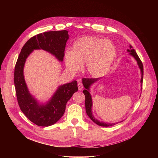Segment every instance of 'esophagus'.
<instances>
[{"label": "esophagus", "mask_w": 158, "mask_h": 158, "mask_svg": "<svg viewBox=\"0 0 158 158\" xmlns=\"http://www.w3.org/2000/svg\"><path fill=\"white\" fill-rule=\"evenodd\" d=\"M78 90H83V86L82 83H79L78 84Z\"/></svg>", "instance_id": "obj_1"}]
</instances>
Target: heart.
<instances>
[{"instance_id": "heart-1", "label": "heart", "mask_w": 158, "mask_h": 158, "mask_svg": "<svg viewBox=\"0 0 158 158\" xmlns=\"http://www.w3.org/2000/svg\"><path fill=\"white\" fill-rule=\"evenodd\" d=\"M116 55L113 43L96 36H83L72 44V51L64 54V61L68 70L78 72L85 63V70L90 77L99 78L109 70Z\"/></svg>"}]
</instances>
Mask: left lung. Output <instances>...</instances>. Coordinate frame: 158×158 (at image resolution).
<instances>
[{"instance_id":"left-lung-1","label":"left lung","mask_w":158,"mask_h":158,"mask_svg":"<svg viewBox=\"0 0 158 158\" xmlns=\"http://www.w3.org/2000/svg\"><path fill=\"white\" fill-rule=\"evenodd\" d=\"M127 52H130V55H131L133 57L135 58L137 63L139 66V68L141 72V80H140V83L141 85H142V81H143V64L140 60L139 57L138 56L137 54L135 52V50L133 48V47L131 45H130V49L127 50ZM99 78H83L82 79V83L83 85L85 88V89L83 90V93L85 95V108H86V112L87 113L90 119L95 123L97 125L101 126V127H110L113 126L117 123H105L103 122H100L99 120L95 119L94 116L93 115L92 113V97L91 95L89 92L90 90V86L95 81H98Z\"/></svg>"}]
</instances>
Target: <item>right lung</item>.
<instances>
[{"mask_svg":"<svg viewBox=\"0 0 158 158\" xmlns=\"http://www.w3.org/2000/svg\"><path fill=\"white\" fill-rule=\"evenodd\" d=\"M68 39L67 30L38 34L27 41L18 56L14 74L18 102L25 115L38 126L48 127L61 118L65 111L67 102L78 90L77 81L74 80L59 86L48 102L45 105L40 104L30 93L27 86L23 75L25 61L34 50L43 49L54 55L60 61H63Z\"/></svg>","mask_w":158,"mask_h":158,"instance_id":"add662e5","label":"right lung"}]
</instances>
